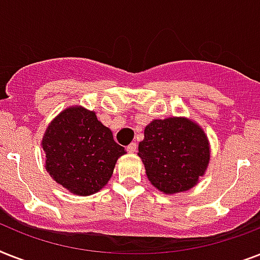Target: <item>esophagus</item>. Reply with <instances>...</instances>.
Here are the masks:
<instances>
[{
	"label": "esophagus",
	"mask_w": 260,
	"mask_h": 260,
	"mask_svg": "<svg viewBox=\"0 0 260 260\" xmlns=\"http://www.w3.org/2000/svg\"><path fill=\"white\" fill-rule=\"evenodd\" d=\"M136 148H138V144H136V143H131L129 146L126 147V151H128V152H135Z\"/></svg>",
	"instance_id": "1"
}]
</instances>
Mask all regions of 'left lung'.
I'll return each mask as SVG.
<instances>
[{
    "instance_id": "left-lung-1",
    "label": "left lung",
    "mask_w": 260,
    "mask_h": 260,
    "mask_svg": "<svg viewBox=\"0 0 260 260\" xmlns=\"http://www.w3.org/2000/svg\"><path fill=\"white\" fill-rule=\"evenodd\" d=\"M138 155L152 186L165 194H175L197 185L209 165L210 147L197 122L169 117L152 120L146 126Z\"/></svg>"
}]
</instances>
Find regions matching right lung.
<instances>
[{
    "label": "right lung",
    "mask_w": 260,
    "mask_h": 260,
    "mask_svg": "<svg viewBox=\"0 0 260 260\" xmlns=\"http://www.w3.org/2000/svg\"><path fill=\"white\" fill-rule=\"evenodd\" d=\"M46 170L75 196L100 191L113 174L124 147L91 110L70 106L47 126L42 140Z\"/></svg>",
    "instance_id": "add662e5"
}]
</instances>
